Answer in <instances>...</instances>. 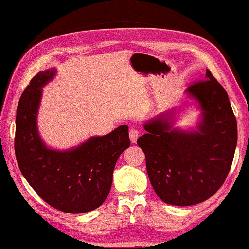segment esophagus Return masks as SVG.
<instances>
[{"label":"esophagus","instance_id":"obj_1","mask_svg":"<svg viewBox=\"0 0 249 249\" xmlns=\"http://www.w3.org/2000/svg\"><path fill=\"white\" fill-rule=\"evenodd\" d=\"M139 137V130L137 128H131L129 130V138H130V141L133 142V143H135V142L137 141V139H138Z\"/></svg>","mask_w":249,"mask_h":249}]
</instances>
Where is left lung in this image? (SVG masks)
Segmentation results:
<instances>
[{"instance_id": "obj_1", "label": "left lung", "mask_w": 249, "mask_h": 249, "mask_svg": "<svg viewBox=\"0 0 249 249\" xmlns=\"http://www.w3.org/2000/svg\"><path fill=\"white\" fill-rule=\"evenodd\" d=\"M202 109L198 130L172 128L165 115L144 124L137 143L145 154L150 182L163 202L178 206L201 203L224 184L233 161L237 125L228 94L206 70L204 80L186 89Z\"/></svg>"}]
</instances>
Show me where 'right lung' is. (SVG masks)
I'll return each instance as SVG.
<instances>
[{"instance_id":"add662e5","label":"right lung","mask_w":249,"mask_h":249,"mask_svg":"<svg viewBox=\"0 0 249 249\" xmlns=\"http://www.w3.org/2000/svg\"><path fill=\"white\" fill-rule=\"evenodd\" d=\"M56 71H39L21 95L16 115L15 153L21 173L52 208L79 214L97 209L107 198L119 156L130 145L128 126L91 137L67 151L48 149L37 130L41 88Z\"/></svg>"}]
</instances>
